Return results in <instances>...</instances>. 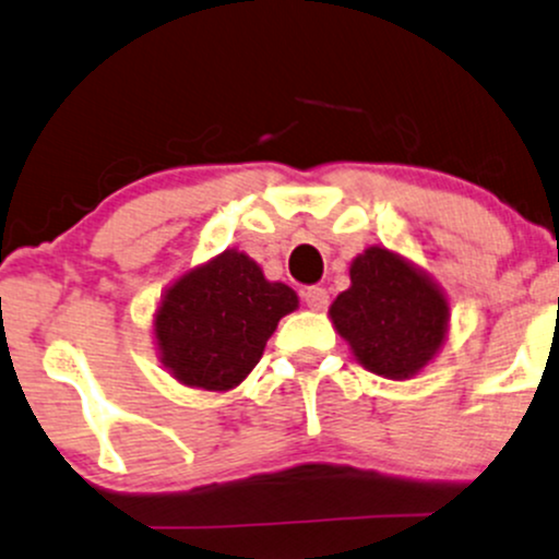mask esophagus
<instances>
[{
	"mask_svg": "<svg viewBox=\"0 0 559 559\" xmlns=\"http://www.w3.org/2000/svg\"><path fill=\"white\" fill-rule=\"evenodd\" d=\"M302 299L310 310H326L329 292L323 289V286H308V289L302 292Z\"/></svg>",
	"mask_w": 559,
	"mask_h": 559,
	"instance_id": "esophagus-1",
	"label": "esophagus"
}]
</instances>
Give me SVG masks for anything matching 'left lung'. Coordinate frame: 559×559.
Segmentation results:
<instances>
[{
  "mask_svg": "<svg viewBox=\"0 0 559 559\" xmlns=\"http://www.w3.org/2000/svg\"><path fill=\"white\" fill-rule=\"evenodd\" d=\"M329 318L364 369L411 379L443 349L451 305L427 270L388 247H369L349 262V289L331 302Z\"/></svg>",
  "mask_w": 559,
  "mask_h": 559,
  "instance_id": "left-lung-1",
  "label": "left lung"
}]
</instances>
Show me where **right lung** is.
<instances>
[{"instance_id": "1", "label": "right lung", "mask_w": 559, "mask_h": 559, "mask_svg": "<svg viewBox=\"0 0 559 559\" xmlns=\"http://www.w3.org/2000/svg\"><path fill=\"white\" fill-rule=\"evenodd\" d=\"M299 308L292 286L267 281L238 249L186 270L153 312L158 360L186 388L228 392L260 364L278 321Z\"/></svg>"}]
</instances>
